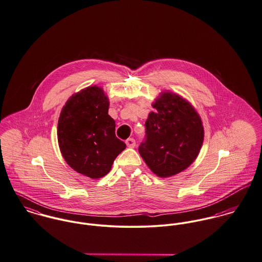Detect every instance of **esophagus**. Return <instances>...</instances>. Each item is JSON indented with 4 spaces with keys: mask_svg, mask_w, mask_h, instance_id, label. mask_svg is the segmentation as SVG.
<instances>
[{
    "mask_svg": "<svg viewBox=\"0 0 262 262\" xmlns=\"http://www.w3.org/2000/svg\"><path fill=\"white\" fill-rule=\"evenodd\" d=\"M125 144L128 147H135L136 146V141L134 139H127L125 141Z\"/></svg>",
    "mask_w": 262,
    "mask_h": 262,
    "instance_id": "1",
    "label": "esophagus"
}]
</instances>
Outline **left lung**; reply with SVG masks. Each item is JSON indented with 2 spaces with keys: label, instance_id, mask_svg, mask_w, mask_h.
Returning a JSON list of instances; mask_svg holds the SVG:
<instances>
[{
  "label": "left lung",
  "instance_id": "8db88e82",
  "mask_svg": "<svg viewBox=\"0 0 262 262\" xmlns=\"http://www.w3.org/2000/svg\"><path fill=\"white\" fill-rule=\"evenodd\" d=\"M145 121V142L139 152L149 170L169 178L186 170L197 159L204 141L202 119L195 107L171 91H163L151 104Z\"/></svg>",
  "mask_w": 262,
  "mask_h": 262
}]
</instances>
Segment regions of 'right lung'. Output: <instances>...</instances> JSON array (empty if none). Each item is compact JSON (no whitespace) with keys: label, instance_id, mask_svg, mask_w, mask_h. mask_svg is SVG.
Listing matches in <instances>:
<instances>
[{"label":"right lung","instance_id":"1","mask_svg":"<svg viewBox=\"0 0 262 262\" xmlns=\"http://www.w3.org/2000/svg\"><path fill=\"white\" fill-rule=\"evenodd\" d=\"M108 108L103 89L93 85L70 96L59 117L57 138L63 159L91 179L107 174L126 146L116 137V121Z\"/></svg>","mask_w":262,"mask_h":262}]
</instances>
